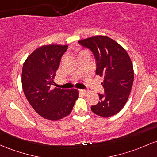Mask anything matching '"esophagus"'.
<instances>
[{"mask_svg":"<svg viewBox=\"0 0 157 157\" xmlns=\"http://www.w3.org/2000/svg\"><path fill=\"white\" fill-rule=\"evenodd\" d=\"M79 92H80V93H82V94H85L87 91L86 90V89H79Z\"/></svg>","mask_w":157,"mask_h":157,"instance_id":"esophagus-1","label":"esophagus"}]
</instances>
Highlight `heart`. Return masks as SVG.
I'll return each instance as SVG.
<instances>
[{
  "label": "heart",
  "instance_id": "b5f03b06",
  "mask_svg": "<svg viewBox=\"0 0 157 157\" xmlns=\"http://www.w3.org/2000/svg\"><path fill=\"white\" fill-rule=\"evenodd\" d=\"M83 52H86V51H83ZM83 52H82V53H83Z\"/></svg>",
  "mask_w": 157,
  "mask_h": 157
}]
</instances>
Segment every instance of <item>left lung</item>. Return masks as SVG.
Returning <instances> with one entry per match:
<instances>
[{
  "mask_svg": "<svg viewBox=\"0 0 157 157\" xmlns=\"http://www.w3.org/2000/svg\"><path fill=\"white\" fill-rule=\"evenodd\" d=\"M92 51L96 61V75L104 77V94L91 106L96 115L109 117L118 113L126 104L134 78L133 67L128 53L109 37L97 36L78 42Z\"/></svg>",
  "mask_w": 157,
  "mask_h": 157,
  "instance_id": "obj_1",
  "label": "left lung"
}]
</instances>
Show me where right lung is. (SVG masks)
Here are the masks:
<instances>
[{
	"label": "right lung",
	"instance_id": "obj_1",
	"mask_svg": "<svg viewBox=\"0 0 157 157\" xmlns=\"http://www.w3.org/2000/svg\"><path fill=\"white\" fill-rule=\"evenodd\" d=\"M67 45L49 44L37 48L23 65L22 88L34 110L44 118L56 121L69 115L79 97L76 89H51Z\"/></svg>",
	"mask_w": 157,
	"mask_h": 157
}]
</instances>
